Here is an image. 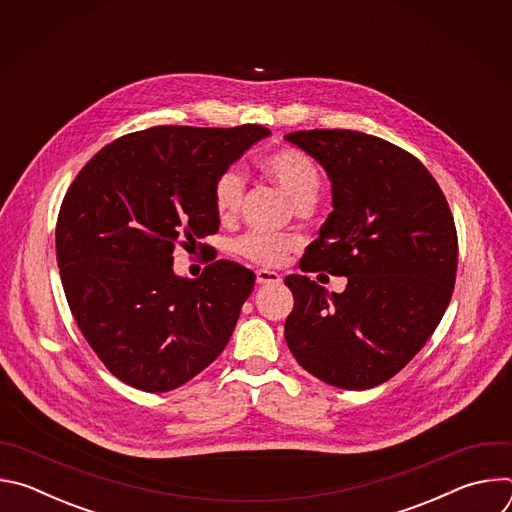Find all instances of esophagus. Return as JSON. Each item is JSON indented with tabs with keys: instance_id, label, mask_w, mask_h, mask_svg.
<instances>
[{
	"instance_id": "34e87169",
	"label": "esophagus",
	"mask_w": 512,
	"mask_h": 512,
	"mask_svg": "<svg viewBox=\"0 0 512 512\" xmlns=\"http://www.w3.org/2000/svg\"><path fill=\"white\" fill-rule=\"evenodd\" d=\"M257 283L265 285V283H281V275L269 269H259L257 271Z\"/></svg>"
}]
</instances>
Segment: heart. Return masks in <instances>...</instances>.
<instances>
[{
  "label": "heart",
  "mask_w": 512,
  "mask_h": 512,
  "mask_svg": "<svg viewBox=\"0 0 512 512\" xmlns=\"http://www.w3.org/2000/svg\"><path fill=\"white\" fill-rule=\"evenodd\" d=\"M261 170L296 204L314 202L322 186V174L316 162L298 148H281L267 154ZM245 194V178L237 168L225 170L212 188L214 210L221 218H231L239 212ZM298 239L251 233L237 241L235 249L241 257L259 265H279L289 251L298 247Z\"/></svg>",
  "instance_id": "heart-1"
}]
</instances>
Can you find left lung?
<instances>
[{
    "mask_svg": "<svg viewBox=\"0 0 512 512\" xmlns=\"http://www.w3.org/2000/svg\"><path fill=\"white\" fill-rule=\"evenodd\" d=\"M332 184V212L302 271L348 279L342 294L287 275L294 310L285 342L316 379L377 387L423 348L452 300L458 237L448 200L425 166L397 145L350 129L287 133Z\"/></svg>",
    "mask_w": 512,
    "mask_h": 512,
    "instance_id": "obj_1",
    "label": "left lung"
}]
</instances>
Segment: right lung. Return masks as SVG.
I'll list each match as a JSON object with an SVG mask.
<instances>
[{"instance_id":"1","label":"right lung","mask_w":512,"mask_h":512,"mask_svg":"<svg viewBox=\"0 0 512 512\" xmlns=\"http://www.w3.org/2000/svg\"><path fill=\"white\" fill-rule=\"evenodd\" d=\"M271 131L261 125H160L103 148L68 188L56 261L83 336L123 383L166 393L221 354L255 273L214 261L174 273V247L218 231L212 188Z\"/></svg>"}]
</instances>
